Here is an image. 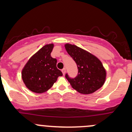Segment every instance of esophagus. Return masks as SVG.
Listing matches in <instances>:
<instances>
[{"mask_svg": "<svg viewBox=\"0 0 132 132\" xmlns=\"http://www.w3.org/2000/svg\"><path fill=\"white\" fill-rule=\"evenodd\" d=\"M61 71H62V73H63V75H65V73H66V69L63 68V69L61 70Z\"/></svg>", "mask_w": 132, "mask_h": 132, "instance_id": "34e87169", "label": "esophagus"}]
</instances>
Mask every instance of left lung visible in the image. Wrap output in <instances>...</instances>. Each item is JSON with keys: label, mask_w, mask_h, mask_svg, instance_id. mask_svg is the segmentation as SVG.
I'll return each mask as SVG.
<instances>
[{"label": "left lung", "mask_w": 132, "mask_h": 132, "mask_svg": "<svg viewBox=\"0 0 132 132\" xmlns=\"http://www.w3.org/2000/svg\"><path fill=\"white\" fill-rule=\"evenodd\" d=\"M65 48L78 66V75L72 78L67 73L65 77L71 86L81 94H91L103 85L106 71L96 56L80 47L69 44Z\"/></svg>", "instance_id": "left-lung-1"}]
</instances>
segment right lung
I'll return each mask as SVG.
<instances>
[{
  "label": "right lung",
  "instance_id": "right-lung-1",
  "mask_svg": "<svg viewBox=\"0 0 132 132\" xmlns=\"http://www.w3.org/2000/svg\"><path fill=\"white\" fill-rule=\"evenodd\" d=\"M53 44H47L40 49L27 61L22 71V78L26 87L36 93L48 90L63 73L56 67L57 59L51 53Z\"/></svg>",
  "mask_w": 132,
  "mask_h": 132
}]
</instances>
